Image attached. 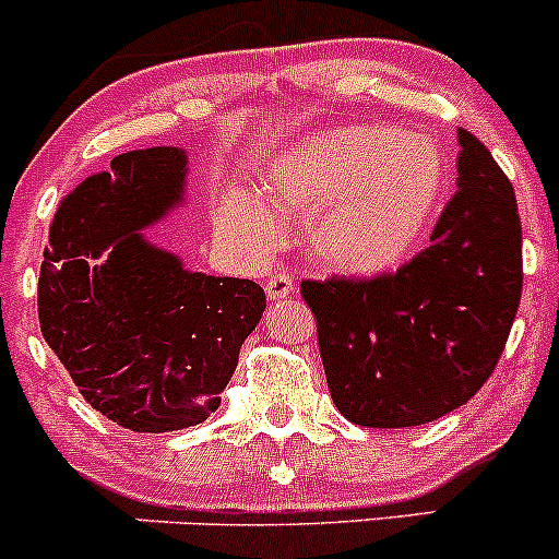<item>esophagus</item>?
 <instances>
[{
    "mask_svg": "<svg viewBox=\"0 0 559 559\" xmlns=\"http://www.w3.org/2000/svg\"><path fill=\"white\" fill-rule=\"evenodd\" d=\"M264 292H267L270 300H286V297L295 295V281L289 273H273L264 281Z\"/></svg>",
    "mask_w": 559,
    "mask_h": 559,
    "instance_id": "1",
    "label": "esophagus"
}]
</instances>
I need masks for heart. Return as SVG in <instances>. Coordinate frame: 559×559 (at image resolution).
<instances>
[{"label": "heart", "instance_id": "1", "mask_svg": "<svg viewBox=\"0 0 559 559\" xmlns=\"http://www.w3.org/2000/svg\"><path fill=\"white\" fill-rule=\"evenodd\" d=\"M443 189L441 154L416 134L386 127L313 132L284 145L264 173L275 205L308 216V243L321 264L348 275L397 267L430 222ZM227 224L246 246L278 238L259 194H235Z\"/></svg>", "mask_w": 559, "mask_h": 559}]
</instances>
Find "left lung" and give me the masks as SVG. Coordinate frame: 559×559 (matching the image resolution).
I'll use <instances>...</instances> for the list:
<instances>
[{"label": "left lung", "mask_w": 559, "mask_h": 559, "mask_svg": "<svg viewBox=\"0 0 559 559\" xmlns=\"http://www.w3.org/2000/svg\"><path fill=\"white\" fill-rule=\"evenodd\" d=\"M456 191L432 246L394 275L302 281L332 403L400 430L465 405L492 376L522 297V224L509 178L456 129Z\"/></svg>", "instance_id": "obj_1"}]
</instances>
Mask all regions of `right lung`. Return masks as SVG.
I'll return each mask as SVG.
<instances>
[{
    "label": "right lung",
    "mask_w": 559,
    "mask_h": 559,
    "mask_svg": "<svg viewBox=\"0 0 559 559\" xmlns=\"http://www.w3.org/2000/svg\"><path fill=\"white\" fill-rule=\"evenodd\" d=\"M189 154L127 151L59 202L37 284L39 330L86 403L134 432L205 421L262 319L259 284L189 270L154 243L186 205Z\"/></svg>",
    "instance_id": "1"
}]
</instances>
